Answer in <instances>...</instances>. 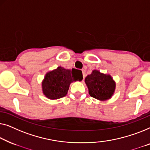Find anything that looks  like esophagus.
<instances>
[{"mask_svg": "<svg viewBox=\"0 0 150 150\" xmlns=\"http://www.w3.org/2000/svg\"><path fill=\"white\" fill-rule=\"evenodd\" d=\"M82 74H83V79H84V78H85V77H86V71H85V70H82Z\"/></svg>", "mask_w": 150, "mask_h": 150, "instance_id": "1", "label": "esophagus"}]
</instances>
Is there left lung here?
Returning a JSON list of instances; mask_svg holds the SVG:
<instances>
[{
    "label": "left lung",
    "instance_id": "1",
    "mask_svg": "<svg viewBox=\"0 0 150 150\" xmlns=\"http://www.w3.org/2000/svg\"><path fill=\"white\" fill-rule=\"evenodd\" d=\"M89 94L99 100H107L111 98L115 92V83L110 75L103 74L94 70L85 78Z\"/></svg>",
    "mask_w": 150,
    "mask_h": 150
}]
</instances>
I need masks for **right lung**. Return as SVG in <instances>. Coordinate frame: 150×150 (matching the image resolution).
<instances>
[{
    "instance_id": "right-lung-1",
    "label": "right lung",
    "mask_w": 150,
    "mask_h": 150,
    "mask_svg": "<svg viewBox=\"0 0 150 150\" xmlns=\"http://www.w3.org/2000/svg\"><path fill=\"white\" fill-rule=\"evenodd\" d=\"M83 79L82 73L73 75V71L58 67L56 69L46 73L42 81L43 93L47 98L54 100L67 95L71 83Z\"/></svg>"
}]
</instances>
